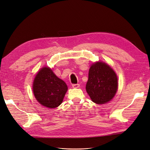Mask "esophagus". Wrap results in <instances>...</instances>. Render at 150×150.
<instances>
[{"label": "esophagus", "instance_id": "1", "mask_svg": "<svg viewBox=\"0 0 150 150\" xmlns=\"http://www.w3.org/2000/svg\"><path fill=\"white\" fill-rule=\"evenodd\" d=\"M72 87L76 88H79L80 87V85L79 84H73L72 85Z\"/></svg>", "mask_w": 150, "mask_h": 150}]
</instances>
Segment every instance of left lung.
<instances>
[{
  "label": "left lung",
  "instance_id": "8db88e82",
  "mask_svg": "<svg viewBox=\"0 0 150 150\" xmlns=\"http://www.w3.org/2000/svg\"><path fill=\"white\" fill-rule=\"evenodd\" d=\"M117 85V75L108 65L98 62L91 66L86 90L94 103L101 104L111 100Z\"/></svg>",
  "mask_w": 150,
  "mask_h": 150
}]
</instances>
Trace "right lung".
I'll list each match as a JSON object with an SVG mask.
<instances>
[{
    "mask_svg": "<svg viewBox=\"0 0 150 150\" xmlns=\"http://www.w3.org/2000/svg\"><path fill=\"white\" fill-rule=\"evenodd\" d=\"M33 90L36 100L42 106L55 108L62 103L67 86L51 69L44 67L36 75Z\"/></svg>",
    "mask_w": 150,
    "mask_h": 150,
    "instance_id": "obj_1",
    "label": "right lung"
}]
</instances>
